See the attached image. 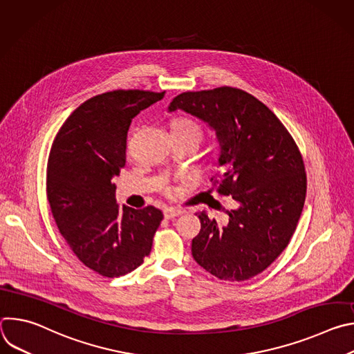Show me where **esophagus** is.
<instances>
[{
	"mask_svg": "<svg viewBox=\"0 0 354 354\" xmlns=\"http://www.w3.org/2000/svg\"><path fill=\"white\" fill-rule=\"evenodd\" d=\"M180 214H182V212L178 210V209H174V207H169V209H165V210H164V216H165L167 220L176 218V217H179Z\"/></svg>",
	"mask_w": 354,
	"mask_h": 354,
	"instance_id": "esophagus-1",
	"label": "esophagus"
}]
</instances>
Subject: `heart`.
I'll use <instances>...</instances> for the list:
<instances>
[{
    "label": "heart",
    "instance_id": "obj_1",
    "mask_svg": "<svg viewBox=\"0 0 354 354\" xmlns=\"http://www.w3.org/2000/svg\"><path fill=\"white\" fill-rule=\"evenodd\" d=\"M172 131H179V133H192V134H197L201 137V130L200 126L190 120V119H176L172 122L171 124Z\"/></svg>",
    "mask_w": 354,
    "mask_h": 354
}]
</instances>
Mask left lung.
Returning a JSON list of instances; mask_svg holds the SVG:
<instances>
[{
  "label": "left lung",
  "mask_w": 354,
  "mask_h": 354,
  "mask_svg": "<svg viewBox=\"0 0 354 354\" xmlns=\"http://www.w3.org/2000/svg\"><path fill=\"white\" fill-rule=\"evenodd\" d=\"M178 109L216 133L223 174L214 186L235 201L224 223L198 213L193 259L221 280H248L272 265L295 231L307 192L304 162L277 116L242 89L183 92L168 106Z\"/></svg>",
  "instance_id": "8db88e82"
}]
</instances>
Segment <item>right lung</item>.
Instances as JSON below:
<instances>
[{"label": "right lung", "instance_id": "1", "mask_svg": "<svg viewBox=\"0 0 354 354\" xmlns=\"http://www.w3.org/2000/svg\"><path fill=\"white\" fill-rule=\"evenodd\" d=\"M165 92L118 89L78 106L59 130L47 164V200L75 257L93 272L119 277L149 255L164 214L119 209L112 179L126 164L131 119Z\"/></svg>", "mask_w": 354, "mask_h": 354}]
</instances>
